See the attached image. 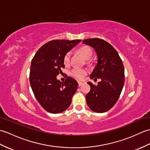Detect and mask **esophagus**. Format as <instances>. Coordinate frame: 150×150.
Listing matches in <instances>:
<instances>
[{"mask_svg": "<svg viewBox=\"0 0 150 150\" xmlns=\"http://www.w3.org/2000/svg\"><path fill=\"white\" fill-rule=\"evenodd\" d=\"M83 84V82H79V81H78V84H79V86H81Z\"/></svg>", "mask_w": 150, "mask_h": 150, "instance_id": "esophagus-1", "label": "esophagus"}]
</instances>
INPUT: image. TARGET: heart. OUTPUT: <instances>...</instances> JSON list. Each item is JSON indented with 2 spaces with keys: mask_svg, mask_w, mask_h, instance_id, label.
I'll list each match as a JSON object with an SVG mask.
<instances>
[{
  "mask_svg": "<svg viewBox=\"0 0 150 150\" xmlns=\"http://www.w3.org/2000/svg\"><path fill=\"white\" fill-rule=\"evenodd\" d=\"M79 52L80 53L82 56L84 57L85 59L88 60L91 58L93 52L92 50L89 46H84L81 47L79 50ZM70 57H71V53L68 52L64 57L63 62L66 66H68L70 63ZM87 74V70L84 68H75L71 69L70 71V75L72 77H75V79H79V80H82L85 77V75Z\"/></svg>",
  "mask_w": 150,
  "mask_h": 150,
  "instance_id": "heart-1",
  "label": "heart"
}]
</instances>
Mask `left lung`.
Wrapping results in <instances>:
<instances>
[{"instance_id": "1", "label": "left lung", "mask_w": 150, "mask_h": 150, "mask_svg": "<svg viewBox=\"0 0 150 150\" xmlns=\"http://www.w3.org/2000/svg\"><path fill=\"white\" fill-rule=\"evenodd\" d=\"M83 44L94 48L98 57L90 78L101 81L95 86L88 84L91 90L86 95L88 107L96 113H104L110 110L119 99L124 84V68L116 50L103 39L94 38L82 40Z\"/></svg>"}]
</instances>
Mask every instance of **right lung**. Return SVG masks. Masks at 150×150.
I'll return each instance as SVG.
<instances>
[{"label":"right lung","instance_id":"1","mask_svg":"<svg viewBox=\"0 0 150 150\" xmlns=\"http://www.w3.org/2000/svg\"><path fill=\"white\" fill-rule=\"evenodd\" d=\"M81 40H53L40 47L31 60L30 82L35 97L47 112L59 113L68 109L78 83L67 77L64 82L57 76L64 68V57Z\"/></svg>","mask_w":150,"mask_h":150}]
</instances>
